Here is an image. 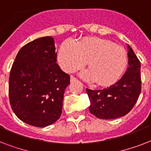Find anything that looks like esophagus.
I'll list each match as a JSON object with an SVG mask.
<instances>
[{
  "mask_svg": "<svg viewBox=\"0 0 151 151\" xmlns=\"http://www.w3.org/2000/svg\"><path fill=\"white\" fill-rule=\"evenodd\" d=\"M77 81V78H74L73 76H71V78H70V81L71 82H73V81Z\"/></svg>",
  "mask_w": 151,
  "mask_h": 151,
  "instance_id": "esophagus-1",
  "label": "esophagus"
}]
</instances>
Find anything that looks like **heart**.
Here are the masks:
<instances>
[{"instance_id":"heart-1","label":"heart","mask_w":151,"mask_h":151,"mask_svg":"<svg viewBox=\"0 0 151 151\" xmlns=\"http://www.w3.org/2000/svg\"><path fill=\"white\" fill-rule=\"evenodd\" d=\"M58 60L62 68L70 73L82 68L88 60L89 70L83 71L81 76L103 86L116 82L128 65L124 48L97 37L83 39L77 44L65 41L59 47Z\"/></svg>"}]
</instances>
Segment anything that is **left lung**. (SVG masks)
I'll list each match as a JSON object with an SVG mask.
<instances>
[{
    "label": "left lung",
    "mask_w": 151,
    "mask_h": 151,
    "mask_svg": "<svg viewBox=\"0 0 151 151\" xmlns=\"http://www.w3.org/2000/svg\"><path fill=\"white\" fill-rule=\"evenodd\" d=\"M129 67L121 79L101 90L86 88L89 111L100 119H114L126 115L133 108L141 92L140 62L128 45Z\"/></svg>",
    "instance_id": "obj_1"
}]
</instances>
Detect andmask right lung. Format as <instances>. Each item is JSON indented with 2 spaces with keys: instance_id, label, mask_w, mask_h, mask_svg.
I'll return each instance as SVG.
<instances>
[{
  "instance_id": "right-lung-1",
  "label": "right lung",
  "mask_w": 151,
  "mask_h": 151,
  "mask_svg": "<svg viewBox=\"0 0 151 151\" xmlns=\"http://www.w3.org/2000/svg\"><path fill=\"white\" fill-rule=\"evenodd\" d=\"M56 61L52 37L29 42L15 57L9 76V100L13 112L27 124L46 127L61 115L70 78Z\"/></svg>"
}]
</instances>
